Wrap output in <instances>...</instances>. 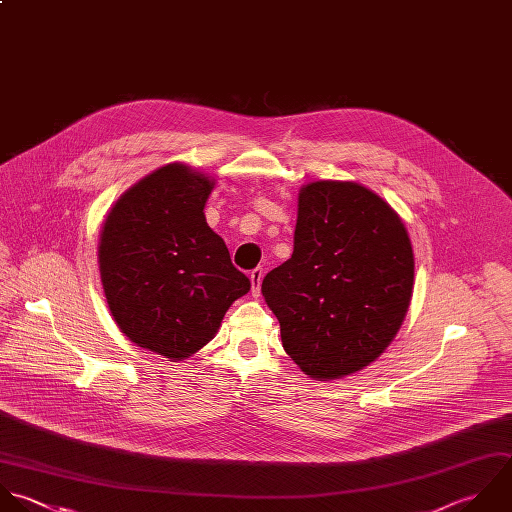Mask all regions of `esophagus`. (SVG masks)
Returning <instances> with one entry per match:
<instances>
[{
    "label": "esophagus",
    "mask_w": 512,
    "mask_h": 512,
    "mask_svg": "<svg viewBox=\"0 0 512 512\" xmlns=\"http://www.w3.org/2000/svg\"><path fill=\"white\" fill-rule=\"evenodd\" d=\"M251 293L253 297H259V291H261V281H263V269L257 267L251 271Z\"/></svg>",
    "instance_id": "1"
}]
</instances>
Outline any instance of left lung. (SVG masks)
Here are the masks:
<instances>
[{"instance_id":"left-lung-1","label":"left lung","mask_w":512,"mask_h":512,"mask_svg":"<svg viewBox=\"0 0 512 512\" xmlns=\"http://www.w3.org/2000/svg\"><path fill=\"white\" fill-rule=\"evenodd\" d=\"M415 279L409 233L371 189L315 181L299 191L293 255L261 291L287 355L317 381L371 365L403 325Z\"/></svg>"}]
</instances>
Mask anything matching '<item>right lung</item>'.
<instances>
[{"mask_svg": "<svg viewBox=\"0 0 512 512\" xmlns=\"http://www.w3.org/2000/svg\"><path fill=\"white\" fill-rule=\"evenodd\" d=\"M213 185L189 165H163L115 201L99 235V273L117 327L171 361L205 347L251 289L205 221Z\"/></svg>", "mask_w": 512, "mask_h": 512, "instance_id": "1", "label": "right lung"}]
</instances>
